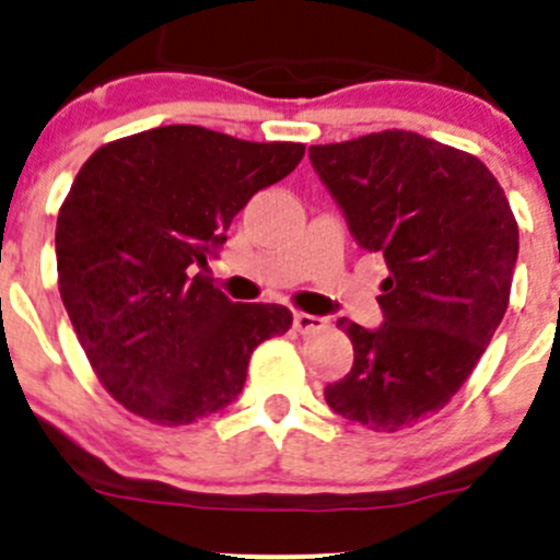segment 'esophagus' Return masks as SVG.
Here are the masks:
<instances>
[{
    "label": "esophagus",
    "mask_w": 560,
    "mask_h": 560,
    "mask_svg": "<svg viewBox=\"0 0 560 560\" xmlns=\"http://www.w3.org/2000/svg\"><path fill=\"white\" fill-rule=\"evenodd\" d=\"M327 327V322L322 319V316H316V314H295V330L298 332H303V336H308V332H319V330H325Z\"/></svg>",
    "instance_id": "esophagus-1"
}]
</instances>
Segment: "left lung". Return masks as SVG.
<instances>
[{"label": "left lung", "mask_w": 560, "mask_h": 560, "mask_svg": "<svg viewBox=\"0 0 560 560\" xmlns=\"http://www.w3.org/2000/svg\"><path fill=\"white\" fill-rule=\"evenodd\" d=\"M352 238L387 262L380 327L343 319L354 363L325 387L336 415L400 431L444 409L510 303L517 222L477 156L387 129L308 149Z\"/></svg>", "instance_id": "left-lung-1"}]
</instances>
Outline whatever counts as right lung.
I'll return each instance as SVG.
<instances>
[{
	"label": "right lung",
	"mask_w": 560,
	"mask_h": 560,
	"mask_svg": "<svg viewBox=\"0 0 560 560\" xmlns=\"http://www.w3.org/2000/svg\"><path fill=\"white\" fill-rule=\"evenodd\" d=\"M303 151L171 124L103 145L75 175L56 219L59 292L89 363L129 411L189 425L224 409L254 349L290 330V308L233 303L206 270L235 213Z\"/></svg>",
	"instance_id": "1"
}]
</instances>
